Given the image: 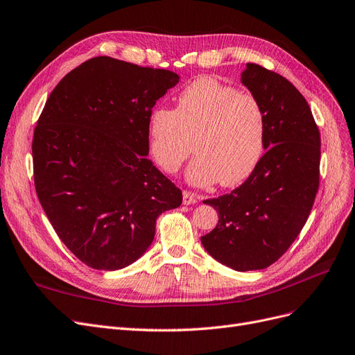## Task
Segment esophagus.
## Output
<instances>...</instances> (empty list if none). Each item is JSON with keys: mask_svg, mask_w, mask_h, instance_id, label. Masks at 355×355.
Instances as JSON below:
<instances>
[{"mask_svg": "<svg viewBox=\"0 0 355 355\" xmlns=\"http://www.w3.org/2000/svg\"><path fill=\"white\" fill-rule=\"evenodd\" d=\"M199 200H200V198L198 194H194L191 191L182 193V203H184V205H194V203H198Z\"/></svg>", "mask_w": 355, "mask_h": 355, "instance_id": "esophagus-1", "label": "esophagus"}]
</instances>
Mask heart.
Here are the masks:
<instances>
[{"mask_svg":"<svg viewBox=\"0 0 355 355\" xmlns=\"http://www.w3.org/2000/svg\"><path fill=\"white\" fill-rule=\"evenodd\" d=\"M156 165L175 174L193 152L187 181L232 187L250 177L265 143V115L259 101L215 78H199L177 98L174 110L155 108L148 123Z\"/></svg>","mask_w":355,"mask_h":355,"instance_id":"obj_1","label":"heart"}]
</instances>
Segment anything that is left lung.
<instances>
[{"label":"left lung","mask_w":355,"mask_h":355,"mask_svg":"<svg viewBox=\"0 0 355 355\" xmlns=\"http://www.w3.org/2000/svg\"><path fill=\"white\" fill-rule=\"evenodd\" d=\"M241 83L265 115V155L243 184L207 199L219 214L206 252L234 270L275 263L310 215L320 175V133L304 96L281 74L248 62Z\"/></svg>","instance_id":"8db88e82"}]
</instances>
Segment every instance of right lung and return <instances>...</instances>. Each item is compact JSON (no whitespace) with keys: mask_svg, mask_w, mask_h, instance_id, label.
Wrapping results in <instances>:
<instances>
[{"mask_svg":"<svg viewBox=\"0 0 355 355\" xmlns=\"http://www.w3.org/2000/svg\"><path fill=\"white\" fill-rule=\"evenodd\" d=\"M178 80L169 70L90 58L62 77L39 116L37 199L60 240L92 269L133 263L152 244L157 216L182 202L148 159L149 115Z\"/></svg>","mask_w":355,"mask_h":355,"instance_id":"right-lung-1","label":"right lung"}]
</instances>
